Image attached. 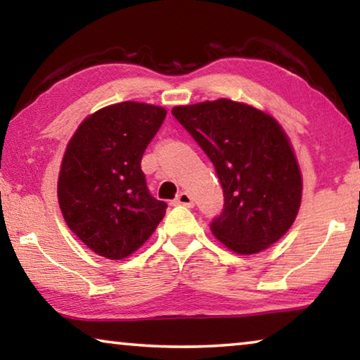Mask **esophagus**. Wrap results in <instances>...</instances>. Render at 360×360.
Segmentation results:
<instances>
[{"instance_id": "obj_1", "label": "esophagus", "mask_w": 360, "mask_h": 360, "mask_svg": "<svg viewBox=\"0 0 360 360\" xmlns=\"http://www.w3.org/2000/svg\"><path fill=\"white\" fill-rule=\"evenodd\" d=\"M174 203H176V205H184V207H193L192 197H191L189 193H187V192H181V193H178V197H176Z\"/></svg>"}]
</instances>
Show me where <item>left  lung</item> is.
<instances>
[{"label": "left lung", "instance_id": "8db88e82", "mask_svg": "<svg viewBox=\"0 0 360 360\" xmlns=\"http://www.w3.org/2000/svg\"><path fill=\"white\" fill-rule=\"evenodd\" d=\"M173 117L207 153L224 207L211 221L216 238L238 255H253L282 238L301 203V173L276 120L229 99L174 107Z\"/></svg>", "mask_w": 360, "mask_h": 360}]
</instances>
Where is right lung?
<instances>
[{
  "label": "right lung",
  "mask_w": 360,
  "mask_h": 360,
  "mask_svg": "<svg viewBox=\"0 0 360 360\" xmlns=\"http://www.w3.org/2000/svg\"><path fill=\"white\" fill-rule=\"evenodd\" d=\"M165 117L163 107L122 102L88 117L68 142L57 184L62 214L79 240L107 259L136 252L167 211L141 169Z\"/></svg>",
  "instance_id": "obj_1"
}]
</instances>
